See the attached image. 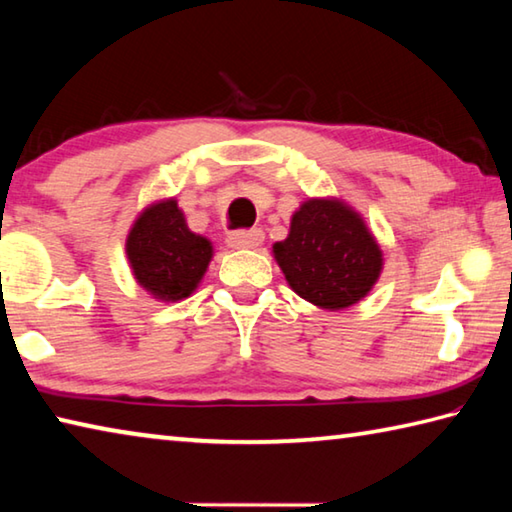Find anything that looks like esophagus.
<instances>
[{
    "instance_id": "obj_1",
    "label": "esophagus",
    "mask_w": 512,
    "mask_h": 512,
    "mask_svg": "<svg viewBox=\"0 0 512 512\" xmlns=\"http://www.w3.org/2000/svg\"><path fill=\"white\" fill-rule=\"evenodd\" d=\"M264 241V232L255 228V230H241V232H232L228 237V246L235 250H248V248H257L262 246Z\"/></svg>"
}]
</instances>
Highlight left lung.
I'll return each mask as SVG.
<instances>
[{
  "label": "left lung",
  "instance_id": "1",
  "mask_svg": "<svg viewBox=\"0 0 512 512\" xmlns=\"http://www.w3.org/2000/svg\"><path fill=\"white\" fill-rule=\"evenodd\" d=\"M273 257L300 298L329 311L366 298L384 268L375 235L341 198H307Z\"/></svg>",
  "mask_w": 512,
  "mask_h": 512
}]
</instances>
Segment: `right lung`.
Listing matches in <instances>:
<instances>
[{
	"mask_svg": "<svg viewBox=\"0 0 512 512\" xmlns=\"http://www.w3.org/2000/svg\"><path fill=\"white\" fill-rule=\"evenodd\" d=\"M137 284L153 298L178 302L192 296L212 262V241L187 228L176 198L146 205L126 237Z\"/></svg>",
	"mask_w": 512,
	"mask_h": 512,
	"instance_id": "1",
	"label": "right lung"
}]
</instances>
